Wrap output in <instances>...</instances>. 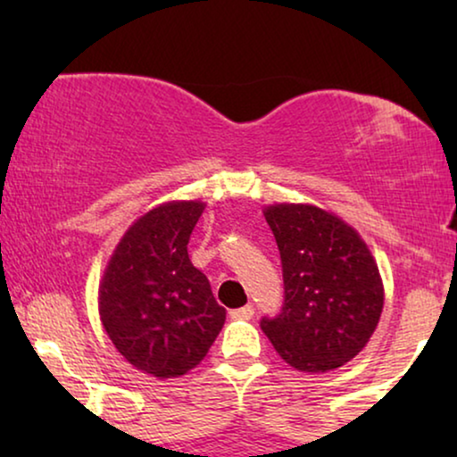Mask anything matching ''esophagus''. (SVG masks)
I'll return each mask as SVG.
<instances>
[{
    "instance_id": "34e87169",
    "label": "esophagus",
    "mask_w": 457,
    "mask_h": 457,
    "mask_svg": "<svg viewBox=\"0 0 457 457\" xmlns=\"http://www.w3.org/2000/svg\"><path fill=\"white\" fill-rule=\"evenodd\" d=\"M230 316H233L235 320H249V318L253 316V308L252 305H243V308H237L230 312Z\"/></svg>"
}]
</instances>
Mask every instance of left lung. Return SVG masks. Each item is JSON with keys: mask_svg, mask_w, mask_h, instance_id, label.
Returning a JSON list of instances; mask_svg holds the SVG:
<instances>
[{"mask_svg": "<svg viewBox=\"0 0 457 457\" xmlns=\"http://www.w3.org/2000/svg\"><path fill=\"white\" fill-rule=\"evenodd\" d=\"M283 266V305L260 327L287 364L327 372L355 358L377 328L383 283L366 243L314 205L264 212Z\"/></svg>", "mask_w": 457, "mask_h": 457, "instance_id": "left-lung-1", "label": "left lung"}]
</instances>
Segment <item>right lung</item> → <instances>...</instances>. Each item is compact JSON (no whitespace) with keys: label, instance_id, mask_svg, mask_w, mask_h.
I'll list each match as a JSON object with an SVG mask.
<instances>
[{"label":"right lung","instance_id":"obj_1","mask_svg":"<svg viewBox=\"0 0 457 457\" xmlns=\"http://www.w3.org/2000/svg\"><path fill=\"white\" fill-rule=\"evenodd\" d=\"M202 212L199 202H174L141 216L99 287V316L112 343L137 370L158 378L195 368L227 318L187 253Z\"/></svg>","mask_w":457,"mask_h":457}]
</instances>
